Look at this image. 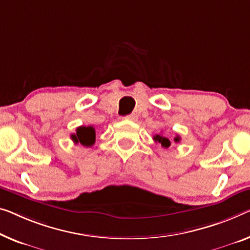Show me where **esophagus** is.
<instances>
[{
	"mask_svg": "<svg viewBox=\"0 0 250 250\" xmlns=\"http://www.w3.org/2000/svg\"><path fill=\"white\" fill-rule=\"evenodd\" d=\"M125 119H128V120H130V121H137L138 117H137V114H135V113H131V114L126 115Z\"/></svg>",
	"mask_w": 250,
	"mask_h": 250,
	"instance_id": "obj_1",
	"label": "esophagus"
}]
</instances>
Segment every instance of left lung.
<instances>
[{
    "label": "left lung",
    "mask_w": 250,
    "mask_h": 250,
    "mask_svg": "<svg viewBox=\"0 0 250 250\" xmlns=\"http://www.w3.org/2000/svg\"><path fill=\"white\" fill-rule=\"evenodd\" d=\"M152 139L155 140V143L161 144L162 147H164V148H168V147L170 146V141H169L168 138L164 137L163 135H161V133H157V135H155L154 138H152ZM180 140H181L180 136H176V137L174 138L175 143H180Z\"/></svg>",
    "instance_id": "1"
}]
</instances>
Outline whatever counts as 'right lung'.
<instances>
[{"instance_id":"obj_1","label":"right lung","mask_w":250,"mask_h":250,"mask_svg":"<svg viewBox=\"0 0 250 250\" xmlns=\"http://www.w3.org/2000/svg\"><path fill=\"white\" fill-rule=\"evenodd\" d=\"M70 138L74 144H81L85 147H91L95 143V129L92 125L78 126L76 133H73Z\"/></svg>"}]
</instances>
